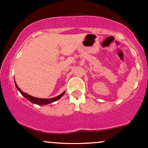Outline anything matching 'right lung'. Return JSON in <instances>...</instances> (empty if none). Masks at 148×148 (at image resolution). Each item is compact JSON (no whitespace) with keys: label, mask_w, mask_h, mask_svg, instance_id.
Listing matches in <instances>:
<instances>
[{"label":"right lung","mask_w":148,"mask_h":148,"mask_svg":"<svg viewBox=\"0 0 148 148\" xmlns=\"http://www.w3.org/2000/svg\"><path fill=\"white\" fill-rule=\"evenodd\" d=\"M15 86H16V87L17 88L18 90L21 92V94L25 98H26L27 99L29 100L30 102L33 103H36V104H38V105H46V104H48V103L54 102V101H57L58 99H60L61 97L63 96V95L64 94V92H63L61 95H60L56 97H53V98H51V99H41V98H37V97H35L30 96L29 95L23 92L21 90V89L18 87V86L16 85V82H15Z\"/></svg>","instance_id":"1"}]
</instances>
